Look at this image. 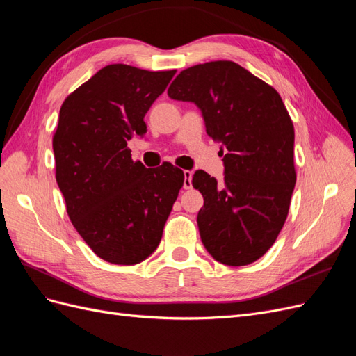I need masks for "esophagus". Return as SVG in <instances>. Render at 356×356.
<instances>
[{
	"mask_svg": "<svg viewBox=\"0 0 356 356\" xmlns=\"http://www.w3.org/2000/svg\"><path fill=\"white\" fill-rule=\"evenodd\" d=\"M191 178H193V172L191 170H184V188L186 190L191 188Z\"/></svg>",
	"mask_w": 356,
	"mask_h": 356,
	"instance_id": "esophagus-1",
	"label": "esophagus"
}]
</instances>
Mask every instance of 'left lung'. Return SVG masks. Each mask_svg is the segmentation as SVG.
Returning <instances> with one entry per match:
<instances>
[{
  "mask_svg": "<svg viewBox=\"0 0 356 356\" xmlns=\"http://www.w3.org/2000/svg\"><path fill=\"white\" fill-rule=\"evenodd\" d=\"M168 95L197 106L224 154L221 184L204 170L193 175L204 200L197 213L202 243L222 264L254 263L282 230L297 178L294 126L282 98L232 60L181 71Z\"/></svg>",
  "mask_w": 356,
  "mask_h": 356,
  "instance_id": "left-lung-1",
  "label": "left lung"
}]
</instances>
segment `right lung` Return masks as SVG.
<instances>
[{
	"mask_svg": "<svg viewBox=\"0 0 356 356\" xmlns=\"http://www.w3.org/2000/svg\"><path fill=\"white\" fill-rule=\"evenodd\" d=\"M175 72L114 63L60 106L58 186L75 230L108 263L132 266L156 251L184 184V172L169 161L147 169L127 148L134 135H145L144 117Z\"/></svg>",
	"mask_w": 356,
	"mask_h": 356,
	"instance_id": "right-lung-1",
	"label": "right lung"
}]
</instances>
